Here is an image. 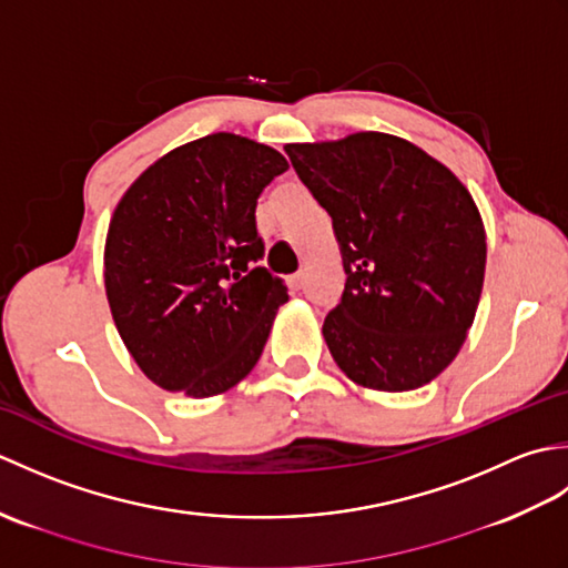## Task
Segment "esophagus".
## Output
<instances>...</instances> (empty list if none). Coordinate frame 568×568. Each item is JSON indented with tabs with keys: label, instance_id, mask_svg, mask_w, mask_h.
Masks as SVG:
<instances>
[{
	"label": "esophagus",
	"instance_id": "1",
	"mask_svg": "<svg viewBox=\"0 0 568 568\" xmlns=\"http://www.w3.org/2000/svg\"><path fill=\"white\" fill-rule=\"evenodd\" d=\"M287 283H291L293 291H300V287L305 285V273H303V271H300V273H293L291 277H287Z\"/></svg>",
	"mask_w": 568,
	"mask_h": 568
}]
</instances>
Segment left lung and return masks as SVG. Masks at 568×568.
<instances>
[{
  "instance_id": "obj_1",
  "label": "left lung",
  "mask_w": 568,
  "mask_h": 568,
  "mask_svg": "<svg viewBox=\"0 0 568 568\" xmlns=\"http://www.w3.org/2000/svg\"><path fill=\"white\" fill-rule=\"evenodd\" d=\"M285 153L339 241L346 285L322 327L336 366L371 390L422 388L456 358L484 291L474 197L444 163L381 131Z\"/></svg>"
}]
</instances>
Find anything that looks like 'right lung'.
I'll return each instance as SVG.
<instances>
[{"label": "right lung", "instance_id": "1", "mask_svg": "<svg viewBox=\"0 0 568 568\" xmlns=\"http://www.w3.org/2000/svg\"><path fill=\"white\" fill-rule=\"evenodd\" d=\"M287 161L246 136L210 134L143 171L104 244L116 332L159 388L212 397L258 364L287 287L263 265L256 200Z\"/></svg>", "mask_w": 568, "mask_h": 568}]
</instances>
